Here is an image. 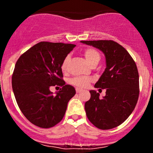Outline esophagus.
I'll return each instance as SVG.
<instances>
[{"label":"esophagus","mask_w":153,"mask_h":153,"mask_svg":"<svg viewBox=\"0 0 153 153\" xmlns=\"http://www.w3.org/2000/svg\"><path fill=\"white\" fill-rule=\"evenodd\" d=\"M75 91H76V93H80L82 91V89H80V88H77L76 89H75Z\"/></svg>","instance_id":"34e87169"}]
</instances>
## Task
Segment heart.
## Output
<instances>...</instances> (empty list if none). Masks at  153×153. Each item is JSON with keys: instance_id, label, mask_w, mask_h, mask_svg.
Returning <instances> with one entry per match:
<instances>
[{"instance_id": "heart-1", "label": "heart", "mask_w": 153, "mask_h": 153, "mask_svg": "<svg viewBox=\"0 0 153 153\" xmlns=\"http://www.w3.org/2000/svg\"><path fill=\"white\" fill-rule=\"evenodd\" d=\"M84 57L85 59L90 65H92L94 64H98L101 59V55L99 52L97 50L94 48H87L84 50L83 52ZM70 55H67L64 59H63L62 64H61V70L62 72H66L67 68H68V65L69 63ZM92 79L89 77H75L73 79H71V83L72 85H75L78 88H85L88 86L89 83L91 82Z\"/></svg>"}]
</instances>
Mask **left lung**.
I'll return each instance as SVG.
<instances>
[{
    "mask_svg": "<svg viewBox=\"0 0 153 153\" xmlns=\"http://www.w3.org/2000/svg\"><path fill=\"white\" fill-rule=\"evenodd\" d=\"M96 47L106 57V68L95 88H106V96L90 91L91 99L85 103L88 119L100 129L118 127L134 109L140 94L136 63L125 49L113 40L81 41ZM101 90V89H99Z\"/></svg>",
    "mask_w": 153,
    "mask_h": 153,
    "instance_id": "8db88e82",
    "label": "left lung"
}]
</instances>
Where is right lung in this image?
I'll list each match as a JSON object with an SVG mask.
<instances>
[{"instance_id":"obj_1","label":"right lung","mask_w":153,"mask_h":153,"mask_svg":"<svg viewBox=\"0 0 153 153\" xmlns=\"http://www.w3.org/2000/svg\"><path fill=\"white\" fill-rule=\"evenodd\" d=\"M75 47L72 44L41 42L20 56L12 75V88L17 104L31 123L50 128L62 120L68 101L75 94L74 87L65 85L61 64ZM62 88L56 95L51 86Z\"/></svg>"}]
</instances>
